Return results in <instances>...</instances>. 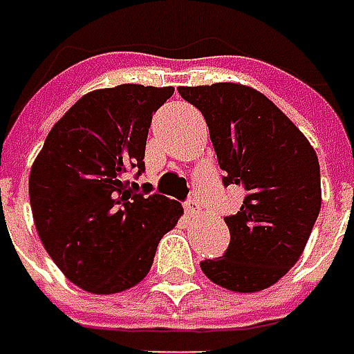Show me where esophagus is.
I'll use <instances>...</instances> for the list:
<instances>
[{"label": "esophagus", "mask_w": 354, "mask_h": 354, "mask_svg": "<svg viewBox=\"0 0 354 354\" xmlns=\"http://www.w3.org/2000/svg\"><path fill=\"white\" fill-rule=\"evenodd\" d=\"M185 211L189 217H199L201 215V205L197 199H189L185 203Z\"/></svg>", "instance_id": "34e87169"}]
</instances>
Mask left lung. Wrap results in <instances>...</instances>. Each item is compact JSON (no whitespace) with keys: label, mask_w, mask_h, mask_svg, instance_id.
<instances>
[{"label":"left lung","mask_w":354,"mask_h":354,"mask_svg":"<svg viewBox=\"0 0 354 354\" xmlns=\"http://www.w3.org/2000/svg\"><path fill=\"white\" fill-rule=\"evenodd\" d=\"M203 113L225 185L243 205L225 223L227 253L201 263L215 285L257 292L274 285L303 255L321 211V169L309 139L271 99L243 83L179 87Z\"/></svg>","instance_id":"1"}]
</instances>
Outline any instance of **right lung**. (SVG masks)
<instances>
[{
  "label": "right lung",
  "mask_w": 354,
  "mask_h": 354,
  "mask_svg": "<svg viewBox=\"0 0 354 354\" xmlns=\"http://www.w3.org/2000/svg\"><path fill=\"white\" fill-rule=\"evenodd\" d=\"M173 87L123 83L89 91L51 127L29 173L37 235L73 285L113 295L141 283L181 203L139 189L153 113Z\"/></svg>",
  "instance_id": "obj_1"
}]
</instances>
